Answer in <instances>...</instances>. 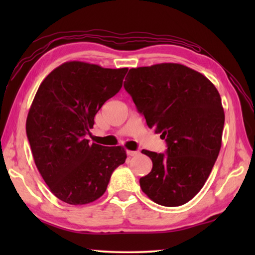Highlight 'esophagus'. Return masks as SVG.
I'll use <instances>...</instances> for the list:
<instances>
[{"label": "esophagus", "instance_id": "34e87169", "mask_svg": "<svg viewBox=\"0 0 255 255\" xmlns=\"http://www.w3.org/2000/svg\"><path fill=\"white\" fill-rule=\"evenodd\" d=\"M138 154H139L138 150H127V155H128V156H130V157L136 156V155H138Z\"/></svg>", "mask_w": 255, "mask_h": 255}]
</instances>
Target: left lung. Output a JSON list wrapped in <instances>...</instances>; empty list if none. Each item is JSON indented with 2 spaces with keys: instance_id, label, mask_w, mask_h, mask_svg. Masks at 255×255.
Returning <instances> with one entry per match:
<instances>
[{
  "instance_id": "obj_1",
  "label": "left lung",
  "mask_w": 255,
  "mask_h": 255,
  "mask_svg": "<svg viewBox=\"0 0 255 255\" xmlns=\"http://www.w3.org/2000/svg\"><path fill=\"white\" fill-rule=\"evenodd\" d=\"M149 128L165 139V154L141 150L153 169L139 179L149 199L166 207L191 200L218 157L225 114L215 85L181 64L162 63L129 70L124 82Z\"/></svg>"
}]
</instances>
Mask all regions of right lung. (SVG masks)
I'll return each mask as SVG.
<instances>
[{
  "label": "right lung",
  "mask_w": 255,
  "mask_h": 255,
  "mask_svg": "<svg viewBox=\"0 0 255 255\" xmlns=\"http://www.w3.org/2000/svg\"><path fill=\"white\" fill-rule=\"evenodd\" d=\"M128 68L66 62L42 81L25 130L32 156L50 191L70 205H86L106 192L112 172L125 163L122 146L89 144L94 116L123 86Z\"/></svg>",
  "instance_id": "add662e5"
}]
</instances>
